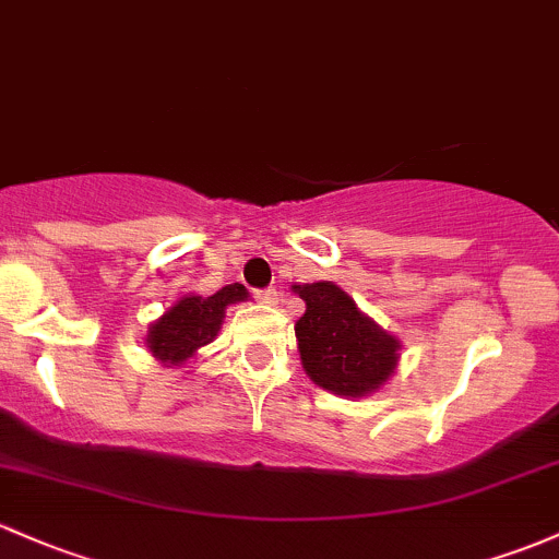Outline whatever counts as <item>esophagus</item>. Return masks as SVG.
I'll return each instance as SVG.
<instances>
[{
  "mask_svg": "<svg viewBox=\"0 0 559 559\" xmlns=\"http://www.w3.org/2000/svg\"><path fill=\"white\" fill-rule=\"evenodd\" d=\"M255 298L261 304L274 306V304H277V290H272V287H266V290H255Z\"/></svg>",
  "mask_w": 559,
  "mask_h": 559,
  "instance_id": "1",
  "label": "esophagus"
}]
</instances>
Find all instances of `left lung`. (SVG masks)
<instances>
[{
    "label": "left lung",
    "instance_id": "1",
    "mask_svg": "<svg viewBox=\"0 0 559 559\" xmlns=\"http://www.w3.org/2000/svg\"><path fill=\"white\" fill-rule=\"evenodd\" d=\"M306 311L296 322L301 362L317 386L344 397H365L381 386L397 365V338L373 320L333 282L298 285Z\"/></svg>",
    "mask_w": 559,
    "mask_h": 559
}]
</instances>
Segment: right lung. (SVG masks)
Wrapping results in <instances>:
<instances>
[{"label":"right lung","instance_id":"right-lung-1","mask_svg":"<svg viewBox=\"0 0 559 559\" xmlns=\"http://www.w3.org/2000/svg\"><path fill=\"white\" fill-rule=\"evenodd\" d=\"M248 290L242 285H226L213 296H186L176 306L165 311L152 328H148L146 344L148 352L162 362H186L200 346L210 344L218 335L224 322L226 306L245 301Z\"/></svg>","mask_w":559,"mask_h":559}]
</instances>
